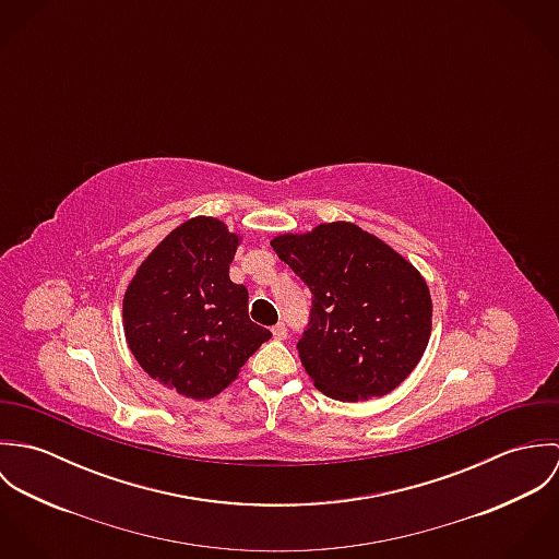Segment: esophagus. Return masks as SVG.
Listing matches in <instances>:
<instances>
[{
	"label": "esophagus",
	"instance_id": "34e87169",
	"mask_svg": "<svg viewBox=\"0 0 559 559\" xmlns=\"http://www.w3.org/2000/svg\"><path fill=\"white\" fill-rule=\"evenodd\" d=\"M271 331H273V337H275V340H286V337H288V329H286L284 322H277Z\"/></svg>",
	"mask_w": 559,
	"mask_h": 559
}]
</instances>
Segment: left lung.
Returning <instances> with one entry per match:
<instances>
[{
    "mask_svg": "<svg viewBox=\"0 0 559 559\" xmlns=\"http://www.w3.org/2000/svg\"><path fill=\"white\" fill-rule=\"evenodd\" d=\"M271 247L312 293L297 348L320 392L342 402L394 392L421 359L432 329V301L419 271L346 222L282 235Z\"/></svg>",
    "mask_w": 559,
    "mask_h": 559,
    "instance_id": "1",
    "label": "left lung"
}]
</instances>
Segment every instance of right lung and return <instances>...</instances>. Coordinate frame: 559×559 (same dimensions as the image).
Segmentation results:
<instances>
[{
	"label": "right lung",
	"mask_w": 559,
	"mask_h": 559,
	"mask_svg": "<svg viewBox=\"0 0 559 559\" xmlns=\"http://www.w3.org/2000/svg\"><path fill=\"white\" fill-rule=\"evenodd\" d=\"M239 240L215 217L189 219L151 251L124 293L133 357L180 396H217L271 337L249 320L247 288L230 280Z\"/></svg>",
	"instance_id": "obj_1"
}]
</instances>
